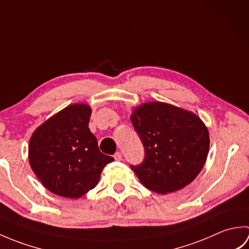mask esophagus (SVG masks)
<instances>
[{
    "label": "esophagus",
    "instance_id": "esophagus-1",
    "mask_svg": "<svg viewBox=\"0 0 249 249\" xmlns=\"http://www.w3.org/2000/svg\"><path fill=\"white\" fill-rule=\"evenodd\" d=\"M114 160H118V161H121L122 160H123V156H122V153L121 152L115 153V154H114Z\"/></svg>",
    "mask_w": 249,
    "mask_h": 249
}]
</instances>
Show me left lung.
Instances as JSON below:
<instances>
[{
	"instance_id": "8db88e82",
	"label": "left lung",
	"mask_w": 249,
	"mask_h": 249,
	"mask_svg": "<svg viewBox=\"0 0 249 249\" xmlns=\"http://www.w3.org/2000/svg\"><path fill=\"white\" fill-rule=\"evenodd\" d=\"M130 121L144 146L131 170L147 189L166 195L187 186L202 170L210 136L198 115L160 102L140 105Z\"/></svg>"
}]
</instances>
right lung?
Wrapping results in <instances>:
<instances>
[{"mask_svg":"<svg viewBox=\"0 0 249 249\" xmlns=\"http://www.w3.org/2000/svg\"><path fill=\"white\" fill-rule=\"evenodd\" d=\"M92 110L73 104L61 110L32 135L29 161L44 186L57 196L78 199L96 186L114 158L103 154L89 128Z\"/></svg>","mask_w":249,"mask_h":249,"instance_id":"obj_1","label":"right lung"}]
</instances>
